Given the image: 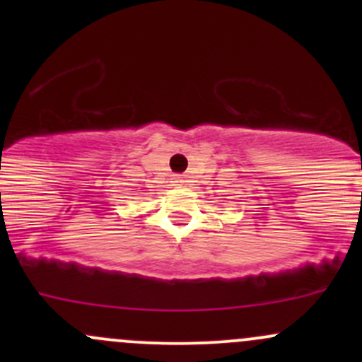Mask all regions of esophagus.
<instances>
[{"mask_svg":"<svg viewBox=\"0 0 362 362\" xmlns=\"http://www.w3.org/2000/svg\"><path fill=\"white\" fill-rule=\"evenodd\" d=\"M175 182H177V184H178V185H180V184H182V182H184V180H182V178H175Z\"/></svg>","mask_w":362,"mask_h":362,"instance_id":"1","label":"esophagus"}]
</instances>
